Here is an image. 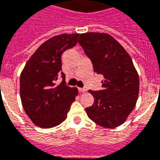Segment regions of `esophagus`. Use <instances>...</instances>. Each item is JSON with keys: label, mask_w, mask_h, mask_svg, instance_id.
Wrapping results in <instances>:
<instances>
[{"label": "esophagus", "mask_w": 160, "mask_h": 160, "mask_svg": "<svg viewBox=\"0 0 160 160\" xmlns=\"http://www.w3.org/2000/svg\"><path fill=\"white\" fill-rule=\"evenodd\" d=\"M79 91H80V92H86L87 91V90L85 89V88H79Z\"/></svg>", "instance_id": "1"}]
</instances>
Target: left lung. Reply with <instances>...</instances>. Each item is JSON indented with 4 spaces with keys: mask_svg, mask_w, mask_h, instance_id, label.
I'll use <instances>...</instances> for the list:
<instances>
[{
    "mask_svg": "<svg viewBox=\"0 0 160 160\" xmlns=\"http://www.w3.org/2000/svg\"><path fill=\"white\" fill-rule=\"evenodd\" d=\"M79 43L91 60L94 71L104 76L103 90H89L95 102L85 111L100 126L116 128L125 122L139 96V75L131 57L109 34H81Z\"/></svg>",
    "mask_w": 160,
    "mask_h": 160,
    "instance_id": "obj_1",
    "label": "left lung"
}]
</instances>
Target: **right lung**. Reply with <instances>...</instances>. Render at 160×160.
Segmentation results:
<instances>
[{
    "label": "right lung",
    "instance_id": "right-lung-1",
    "mask_svg": "<svg viewBox=\"0 0 160 160\" xmlns=\"http://www.w3.org/2000/svg\"><path fill=\"white\" fill-rule=\"evenodd\" d=\"M80 34H61L39 46L26 62L20 78V94L24 110L37 126L49 129L67 117L78 89L65 85L61 71V55L78 42ZM60 75L63 80H56Z\"/></svg>",
    "mask_w": 160,
    "mask_h": 160
}]
</instances>
